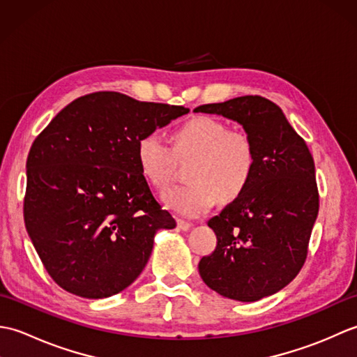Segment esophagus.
<instances>
[{
    "instance_id": "obj_1",
    "label": "esophagus",
    "mask_w": 357,
    "mask_h": 357,
    "mask_svg": "<svg viewBox=\"0 0 357 357\" xmlns=\"http://www.w3.org/2000/svg\"><path fill=\"white\" fill-rule=\"evenodd\" d=\"M178 227H179V230L187 231V230L192 229V224L187 222V221H183V219H178Z\"/></svg>"
}]
</instances>
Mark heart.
Instances as JSON below:
<instances>
[{
    "instance_id": "obj_1",
    "label": "heart",
    "mask_w": 357,
    "mask_h": 357,
    "mask_svg": "<svg viewBox=\"0 0 357 357\" xmlns=\"http://www.w3.org/2000/svg\"><path fill=\"white\" fill-rule=\"evenodd\" d=\"M184 153L195 155L185 173L188 183L162 193L165 206L183 216L207 213L218 199L225 204L238 199L253 178L256 153L252 139L216 118L198 116L178 128L174 155ZM136 161L149 184L164 188L170 183L173 153L159 132L141 136Z\"/></svg>"
}]
</instances>
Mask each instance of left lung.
<instances>
[{
  "instance_id": "obj_1",
  "label": "left lung",
  "mask_w": 357,
  "mask_h": 357,
  "mask_svg": "<svg viewBox=\"0 0 357 357\" xmlns=\"http://www.w3.org/2000/svg\"><path fill=\"white\" fill-rule=\"evenodd\" d=\"M193 112L236 121L256 153L245 192L208 221L218 244L199 261V275L224 298H267L290 284L305 262L319 211L313 156L284 112L262 96H239Z\"/></svg>"
}]
</instances>
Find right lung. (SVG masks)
Wrapping results in <instances>:
<instances>
[{"label": "right lung", "mask_w": 357, "mask_h": 357, "mask_svg": "<svg viewBox=\"0 0 357 357\" xmlns=\"http://www.w3.org/2000/svg\"><path fill=\"white\" fill-rule=\"evenodd\" d=\"M190 112L118 92L81 96L30 147L24 222L45 270L66 291L102 299L149 262L158 230L176 222L155 199L136 144Z\"/></svg>", "instance_id": "add662e5"}]
</instances>
